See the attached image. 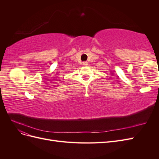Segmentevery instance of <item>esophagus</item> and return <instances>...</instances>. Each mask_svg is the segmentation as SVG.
<instances>
[{"mask_svg":"<svg viewBox=\"0 0 159 159\" xmlns=\"http://www.w3.org/2000/svg\"><path fill=\"white\" fill-rule=\"evenodd\" d=\"M83 64H84V66H87V65L88 64V63L87 61H84V62H83Z\"/></svg>","mask_w":159,"mask_h":159,"instance_id":"34e87169","label":"esophagus"}]
</instances>
